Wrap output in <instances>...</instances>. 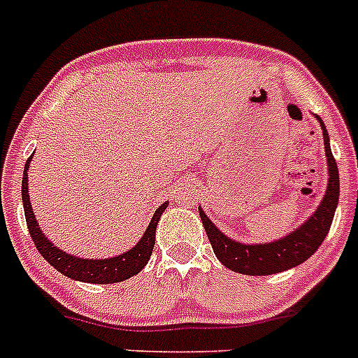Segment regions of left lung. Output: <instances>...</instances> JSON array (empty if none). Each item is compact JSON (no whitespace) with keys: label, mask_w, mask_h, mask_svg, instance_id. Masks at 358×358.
<instances>
[{"label":"left lung","mask_w":358,"mask_h":358,"mask_svg":"<svg viewBox=\"0 0 358 358\" xmlns=\"http://www.w3.org/2000/svg\"><path fill=\"white\" fill-rule=\"evenodd\" d=\"M318 120L322 123L323 141H325V155L330 176L329 187H327L325 198H323L318 210L296 231L272 243L245 245V243L233 242L231 238L222 235L199 208V215H201L203 226H205L206 235H208L210 245H212L217 259L226 268L245 273V275H272V273L293 268V266L306 262L307 258L315 255L316 249L325 240L327 233L332 226L337 201H339V171H337L336 159L330 152L329 132L325 130L322 118Z\"/></svg>","instance_id":"1"}]
</instances>
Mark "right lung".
Masks as SVG:
<instances>
[{"label":"right lung","instance_id":"add662e5","mask_svg":"<svg viewBox=\"0 0 358 358\" xmlns=\"http://www.w3.org/2000/svg\"><path fill=\"white\" fill-rule=\"evenodd\" d=\"M28 159L24 168V175H22V205H24V215H26V224H28L29 235H31L33 243L38 249L40 255L48 259L49 265L55 266L58 272H62L63 275L70 277V279L83 280V282H95V285H111V282H120V280H125L129 277L136 275V273L141 272L143 268L148 263L150 256H152L153 245H155V229L157 222H159L160 215L166 210L168 203H164L157 208V212L153 213L152 222H150L148 229L143 235V238L139 240L138 245L130 249L125 255H120L116 258L111 259H81L76 258V256H70L63 250H59L58 247L52 245L43 233L40 231L38 224H36L35 213H33L31 203H29L28 196Z\"/></svg>","mask_w":358,"mask_h":358}]
</instances>
